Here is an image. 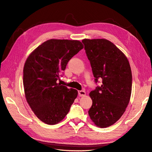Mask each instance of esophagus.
<instances>
[{"label":"esophagus","instance_id":"34e87169","mask_svg":"<svg viewBox=\"0 0 152 152\" xmlns=\"http://www.w3.org/2000/svg\"><path fill=\"white\" fill-rule=\"evenodd\" d=\"M78 95H79L80 96H85L86 95V92L84 90H79L78 91Z\"/></svg>","mask_w":152,"mask_h":152}]
</instances>
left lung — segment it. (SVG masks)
<instances>
[{"instance_id": "obj_1", "label": "left lung", "mask_w": 152, "mask_h": 152, "mask_svg": "<svg viewBox=\"0 0 152 152\" xmlns=\"http://www.w3.org/2000/svg\"><path fill=\"white\" fill-rule=\"evenodd\" d=\"M95 83L101 86L90 93L93 104L91 120L99 128H107L118 121L130 100L132 73L128 58L113 43L106 39H83Z\"/></svg>"}]
</instances>
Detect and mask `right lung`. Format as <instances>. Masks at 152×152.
I'll return each instance as SVG.
<instances>
[{
  "label": "right lung",
  "instance_id": "1",
  "mask_svg": "<svg viewBox=\"0 0 152 152\" xmlns=\"http://www.w3.org/2000/svg\"><path fill=\"white\" fill-rule=\"evenodd\" d=\"M78 40L50 39L28 56L23 69L27 102L38 118L47 124L61 121L69 111L77 91L57 83L67 62L83 48Z\"/></svg>",
  "mask_w": 152,
  "mask_h": 152
}]
</instances>
